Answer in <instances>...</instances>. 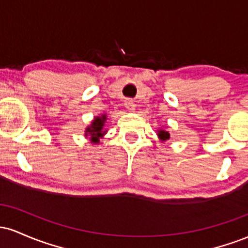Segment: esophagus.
<instances>
[{
    "mask_svg": "<svg viewBox=\"0 0 248 248\" xmlns=\"http://www.w3.org/2000/svg\"><path fill=\"white\" fill-rule=\"evenodd\" d=\"M124 106H126V108L128 110H130V112H134L135 110V102H134L133 100H130V99H128V100L124 101Z\"/></svg>",
    "mask_w": 248,
    "mask_h": 248,
    "instance_id": "1",
    "label": "esophagus"
}]
</instances>
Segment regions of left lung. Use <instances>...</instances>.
I'll return each instance as SVG.
<instances>
[{"mask_svg":"<svg viewBox=\"0 0 248 248\" xmlns=\"http://www.w3.org/2000/svg\"><path fill=\"white\" fill-rule=\"evenodd\" d=\"M157 135H158V138H160L161 141H167V140H169V139H170L169 132H166V130H162V129L158 130Z\"/></svg>","mask_w":248,"mask_h":248,"instance_id":"8db88e82","label":"left lung"}]
</instances>
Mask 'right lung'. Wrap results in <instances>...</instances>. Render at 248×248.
<instances>
[{"instance_id": "obj_1", "label": "right lung", "mask_w": 248, "mask_h": 248, "mask_svg": "<svg viewBox=\"0 0 248 248\" xmlns=\"http://www.w3.org/2000/svg\"><path fill=\"white\" fill-rule=\"evenodd\" d=\"M106 115L102 114L100 116H95L94 120L91 122V124L85 130V136H90L92 143H99V139L106 134V130L104 129L105 121H106Z\"/></svg>"}]
</instances>
